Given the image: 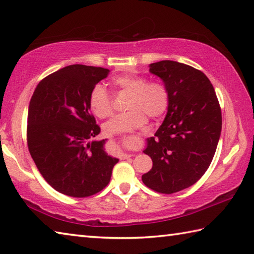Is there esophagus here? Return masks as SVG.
Segmentation results:
<instances>
[{
	"label": "esophagus",
	"mask_w": 254,
	"mask_h": 254,
	"mask_svg": "<svg viewBox=\"0 0 254 254\" xmlns=\"http://www.w3.org/2000/svg\"><path fill=\"white\" fill-rule=\"evenodd\" d=\"M123 156L124 157H131V156H133V154H127L126 153V154H123Z\"/></svg>",
	"instance_id": "esophagus-1"
}]
</instances>
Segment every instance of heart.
Instances as JSON below:
<instances>
[{
	"instance_id": "obj_1",
	"label": "heart",
	"mask_w": 254,
	"mask_h": 254,
	"mask_svg": "<svg viewBox=\"0 0 254 254\" xmlns=\"http://www.w3.org/2000/svg\"><path fill=\"white\" fill-rule=\"evenodd\" d=\"M120 91L130 93L126 113L119 114L103 126L107 135L131 132L146 122L147 116L153 120L161 118L168 107V91L163 83L147 82L141 76H119L112 80ZM89 106L98 118H110L113 113L112 98L101 83L93 86L89 93Z\"/></svg>"
}]
</instances>
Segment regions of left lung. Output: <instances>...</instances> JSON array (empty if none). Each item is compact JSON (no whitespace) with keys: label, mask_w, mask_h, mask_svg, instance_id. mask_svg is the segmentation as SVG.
Returning a JSON list of instances; mask_svg holds the SVG:
<instances>
[{"label":"left lung","mask_w":254,"mask_h":254,"mask_svg":"<svg viewBox=\"0 0 254 254\" xmlns=\"http://www.w3.org/2000/svg\"><path fill=\"white\" fill-rule=\"evenodd\" d=\"M168 91L166 117L143 152L153 167L142 175L145 185L173 193L193 185L206 173L221 133V109L203 72L188 64L162 61L150 64Z\"/></svg>","instance_id":"obj_1"}]
</instances>
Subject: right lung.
I'll list each match as a JSON object with an SVG mask.
<instances>
[{
    "label": "right lung",
    "instance_id": "add662e5",
    "mask_svg": "<svg viewBox=\"0 0 254 254\" xmlns=\"http://www.w3.org/2000/svg\"><path fill=\"white\" fill-rule=\"evenodd\" d=\"M101 67L70 64L37 84L28 107L27 145L39 173L54 190L89 197L110 182L118 158L98 141L100 127L90 113L89 93L107 78Z\"/></svg>",
    "mask_w": 254,
    "mask_h": 254
}]
</instances>
